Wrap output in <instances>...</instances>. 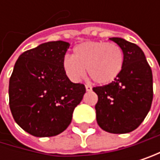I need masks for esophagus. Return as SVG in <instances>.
I'll return each instance as SVG.
<instances>
[{"mask_svg": "<svg viewBox=\"0 0 160 160\" xmlns=\"http://www.w3.org/2000/svg\"><path fill=\"white\" fill-rule=\"evenodd\" d=\"M85 89H86V91H91L92 90V86L89 85V84H85Z\"/></svg>", "mask_w": 160, "mask_h": 160, "instance_id": "obj_1", "label": "esophagus"}]
</instances>
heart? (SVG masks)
<instances>
[{
  "mask_svg": "<svg viewBox=\"0 0 160 160\" xmlns=\"http://www.w3.org/2000/svg\"><path fill=\"white\" fill-rule=\"evenodd\" d=\"M124 65L123 50L115 43L85 41L78 44L73 56L66 54L62 68L72 82H78L85 76V68L97 83L107 84L118 77Z\"/></svg>",
  "mask_w": 160,
  "mask_h": 160,
  "instance_id": "obj_1",
  "label": "heart"
}]
</instances>
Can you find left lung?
<instances>
[{
	"label": "left lung",
	"mask_w": 160,
	"mask_h": 160,
	"mask_svg": "<svg viewBox=\"0 0 160 160\" xmlns=\"http://www.w3.org/2000/svg\"><path fill=\"white\" fill-rule=\"evenodd\" d=\"M124 52L121 73L107 85L97 86L96 119L110 133L134 131L147 116L152 102V74L145 54L136 44L120 37L109 38Z\"/></svg>",
	"instance_id": "1"
}]
</instances>
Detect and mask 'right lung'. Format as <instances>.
Masks as SVG:
<instances>
[{
  "mask_svg": "<svg viewBox=\"0 0 160 160\" xmlns=\"http://www.w3.org/2000/svg\"><path fill=\"white\" fill-rule=\"evenodd\" d=\"M70 44L43 43L24 52L9 78V108L15 122L29 134L54 136L64 132L73 111L86 92L63 71L62 60Z\"/></svg>",
  "mask_w": 160,
  "mask_h": 160,
  "instance_id": "1",
  "label": "right lung"
}]
</instances>
